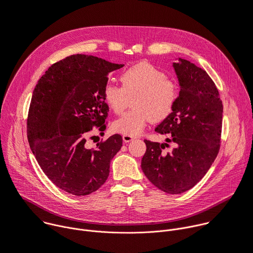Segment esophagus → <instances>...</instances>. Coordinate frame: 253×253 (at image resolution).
I'll return each instance as SVG.
<instances>
[{
	"label": "esophagus",
	"mask_w": 253,
	"mask_h": 253,
	"mask_svg": "<svg viewBox=\"0 0 253 253\" xmlns=\"http://www.w3.org/2000/svg\"><path fill=\"white\" fill-rule=\"evenodd\" d=\"M135 138H136L135 136L130 135V134H124V135H123V139H124L125 142H130V141H132V140L135 139Z\"/></svg>",
	"instance_id": "34e87169"
}]
</instances>
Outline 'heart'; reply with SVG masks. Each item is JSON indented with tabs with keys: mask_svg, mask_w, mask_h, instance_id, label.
Wrapping results in <instances>:
<instances>
[{
	"mask_svg": "<svg viewBox=\"0 0 253 253\" xmlns=\"http://www.w3.org/2000/svg\"><path fill=\"white\" fill-rule=\"evenodd\" d=\"M122 87L108 84L104 89V100L117 115L127 108L129 99L133 107L113 124L117 132L137 135L151 121L166 120L173 112L178 100V87L175 82L154 65L142 61L121 75Z\"/></svg>",
	"mask_w": 253,
	"mask_h": 253,
	"instance_id": "obj_1",
	"label": "heart"
}]
</instances>
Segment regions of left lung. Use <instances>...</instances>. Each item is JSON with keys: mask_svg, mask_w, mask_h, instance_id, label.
Here are the masks:
<instances>
[{"mask_svg": "<svg viewBox=\"0 0 253 253\" xmlns=\"http://www.w3.org/2000/svg\"><path fill=\"white\" fill-rule=\"evenodd\" d=\"M180 92L172 114L155 127L169 134L168 143L144 139L146 151L141 169L148 180L168 194H181L193 188L214 161L220 143L222 102L218 91L202 68L186 59L173 63Z\"/></svg>", "mask_w": 253, "mask_h": 253, "instance_id": "8db88e82", "label": "left lung"}]
</instances>
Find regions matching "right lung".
<instances>
[{
	"label": "right lung",
	"mask_w": 253,
	"mask_h": 253,
	"mask_svg": "<svg viewBox=\"0 0 253 253\" xmlns=\"http://www.w3.org/2000/svg\"><path fill=\"white\" fill-rule=\"evenodd\" d=\"M122 67L92 55H71L51 65L34 90L28 117L31 149L48 179L69 194L97 191L123 146L120 134L95 149L86 146L88 131L106 128L104 89L109 73Z\"/></svg>",
	"instance_id": "right-lung-1"
}]
</instances>
